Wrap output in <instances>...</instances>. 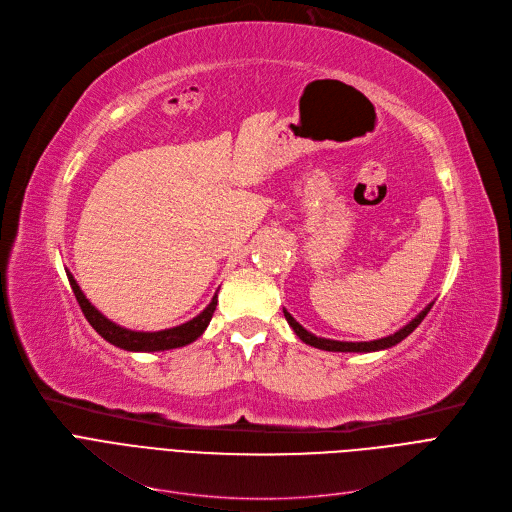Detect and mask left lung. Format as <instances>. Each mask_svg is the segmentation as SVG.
I'll return each instance as SVG.
<instances>
[{"instance_id":"1","label":"left lung","mask_w":512,"mask_h":512,"mask_svg":"<svg viewBox=\"0 0 512 512\" xmlns=\"http://www.w3.org/2000/svg\"><path fill=\"white\" fill-rule=\"evenodd\" d=\"M434 304V302H432ZM432 304H428L422 312H419L411 322H407L405 326H401L397 333L388 335V337H382V339H374V341H335V339H324V337H316L314 333H310V330H306L302 324H299L285 308H283V314L289 322V326L293 328V333L302 339L306 345L310 347H316V349H322V351H341V353H372V351H384V349H390L395 347L397 343H401L403 339H407L413 330L422 324V320L426 318V314L430 312Z\"/></svg>"}]
</instances>
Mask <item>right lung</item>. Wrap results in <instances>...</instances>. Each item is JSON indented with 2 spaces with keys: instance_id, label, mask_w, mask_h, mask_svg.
Here are the masks:
<instances>
[{
  "instance_id": "add662e5",
  "label": "right lung",
  "mask_w": 512,
  "mask_h": 512,
  "mask_svg": "<svg viewBox=\"0 0 512 512\" xmlns=\"http://www.w3.org/2000/svg\"><path fill=\"white\" fill-rule=\"evenodd\" d=\"M68 281L72 285V291L78 299V304L88 320V324L93 326L97 333L111 345L124 349V351H140V353H155V351H169V349H177V347H186L190 343H194L213 318L215 308H217V293L210 299V304L192 320L177 324L171 328H163V330H132L126 328L122 324H117L113 320H109L99 308H95L90 304V299L84 295V291L80 289L78 281L74 279V275L66 268ZM219 291V289H217Z\"/></svg>"
}]
</instances>
